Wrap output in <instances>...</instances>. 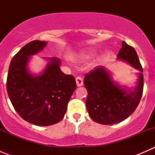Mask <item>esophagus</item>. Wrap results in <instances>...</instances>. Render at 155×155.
Returning <instances> with one entry per match:
<instances>
[{"instance_id": "esophagus-1", "label": "esophagus", "mask_w": 155, "mask_h": 155, "mask_svg": "<svg viewBox=\"0 0 155 155\" xmlns=\"http://www.w3.org/2000/svg\"><path fill=\"white\" fill-rule=\"evenodd\" d=\"M76 82L78 87H80L83 85V79H82V78L80 77V76H77V77L76 78Z\"/></svg>"}]
</instances>
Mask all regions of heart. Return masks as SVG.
<instances>
[{
	"label": "heart",
	"instance_id": "obj_1",
	"mask_svg": "<svg viewBox=\"0 0 155 155\" xmlns=\"http://www.w3.org/2000/svg\"><path fill=\"white\" fill-rule=\"evenodd\" d=\"M94 52V50L87 49V50H85V51H82V52L81 53L80 55H79V58H80V59H82V60H84V59H87V58H90L91 56L93 54Z\"/></svg>",
	"mask_w": 155,
	"mask_h": 155
}]
</instances>
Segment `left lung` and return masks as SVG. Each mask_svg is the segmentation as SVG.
Masks as SVG:
<instances>
[{
    "label": "left lung",
    "instance_id": "obj_1",
    "mask_svg": "<svg viewBox=\"0 0 155 155\" xmlns=\"http://www.w3.org/2000/svg\"><path fill=\"white\" fill-rule=\"evenodd\" d=\"M117 57L143 72L137 51L125 42H122ZM83 83L87 91L86 108L89 116L101 124H113L128 118L138 107L143 91L142 73H139L135 91L127 92L112 82L105 69L98 67L85 74Z\"/></svg>",
    "mask_w": 155,
    "mask_h": 155
}]
</instances>
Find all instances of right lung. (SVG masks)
I'll return each instance as SVG.
<instances>
[{
    "mask_svg": "<svg viewBox=\"0 0 155 155\" xmlns=\"http://www.w3.org/2000/svg\"><path fill=\"white\" fill-rule=\"evenodd\" d=\"M46 42L33 40L12 58L7 90L15 110L24 120L37 126L52 125L61 121L76 87L74 76L60 70L61 61L49 58L43 73L33 76L28 71L29 57L46 46Z\"/></svg>",
    "mask_w": 155,
    "mask_h": 155,
    "instance_id": "right-lung-1",
    "label": "right lung"
}]
</instances>
